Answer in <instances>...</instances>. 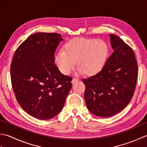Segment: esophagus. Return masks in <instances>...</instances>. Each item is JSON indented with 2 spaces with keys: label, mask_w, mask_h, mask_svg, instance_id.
I'll list each match as a JSON object with an SVG mask.
<instances>
[{
  "label": "esophagus",
  "mask_w": 147,
  "mask_h": 147,
  "mask_svg": "<svg viewBox=\"0 0 147 147\" xmlns=\"http://www.w3.org/2000/svg\"><path fill=\"white\" fill-rule=\"evenodd\" d=\"M78 81H79L78 79H77V78H73V80H72V81H71V83H73V84H74V83H77L78 82Z\"/></svg>",
  "instance_id": "obj_1"
}]
</instances>
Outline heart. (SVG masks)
<instances>
[{
  "instance_id": "b5f03b06",
  "label": "heart",
  "mask_w": 147,
  "mask_h": 147,
  "mask_svg": "<svg viewBox=\"0 0 147 147\" xmlns=\"http://www.w3.org/2000/svg\"><path fill=\"white\" fill-rule=\"evenodd\" d=\"M108 47L104 40L96 38H78L59 49L55 60L62 73L69 74L78 64L77 73L88 74L98 73L104 67L107 58Z\"/></svg>"
}]
</instances>
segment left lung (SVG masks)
<instances>
[{
  "label": "left lung",
  "mask_w": 147,
  "mask_h": 147,
  "mask_svg": "<svg viewBox=\"0 0 147 147\" xmlns=\"http://www.w3.org/2000/svg\"><path fill=\"white\" fill-rule=\"evenodd\" d=\"M114 52L102 70L82 81L85 85V100L88 110L95 115L111 117L125 108L135 91L138 66L130 47L117 35L111 34Z\"/></svg>",
  "instance_id": "8db88e82"
}]
</instances>
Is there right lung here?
I'll list each match as a JSON object with an SVG mask.
<instances>
[{
	"label": "right lung",
	"mask_w": 147,
	"mask_h": 147,
	"mask_svg": "<svg viewBox=\"0 0 147 147\" xmlns=\"http://www.w3.org/2000/svg\"><path fill=\"white\" fill-rule=\"evenodd\" d=\"M62 40L58 33L33 34L12 59L11 78L16 98L24 111L38 119L57 115L71 88V78L54 64L55 50Z\"/></svg>",
	"instance_id": "add662e5"
}]
</instances>
